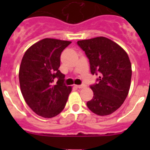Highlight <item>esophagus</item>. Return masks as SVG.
I'll return each instance as SVG.
<instances>
[{"instance_id":"esophagus-1","label":"esophagus","mask_w":150,"mask_h":150,"mask_svg":"<svg viewBox=\"0 0 150 150\" xmlns=\"http://www.w3.org/2000/svg\"><path fill=\"white\" fill-rule=\"evenodd\" d=\"M76 87H77V88H85V87H86V85H84V84L77 85Z\"/></svg>"}]
</instances>
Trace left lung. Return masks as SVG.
<instances>
[{"label":"left lung","instance_id":"8db88e82","mask_svg":"<svg viewBox=\"0 0 150 150\" xmlns=\"http://www.w3.org/2000/svg\"><path fill=\"white\" fill-rule=\"evenodd\" d=\"M77 44L89 59L91 74H100L97 83L91 85L94 96L87 106L96 115H110L122 105L129 94L132 77L129 56L107 38L81 40Z\"/></svg>","mask_w":150,"mask_h":150}]
</instances>
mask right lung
<instances>
[{"label":"right lung","instance_id":"obj_1","mask_svg":"<svg viewBox=\"0 0 150 150\" xmlns=\"http://www.w3.org/2000/svg\"><path fill=\"white\" fill-rule=\"evenodd\" d=\"M71 42L44 38L25 51L19 69L21 94L34 112L51 118L65 108L71 88L59 71L60 55ZM58 79L55 85L53 81Z\"/></svg>","mask_w":150,"mask_h":150}]
</instances>
